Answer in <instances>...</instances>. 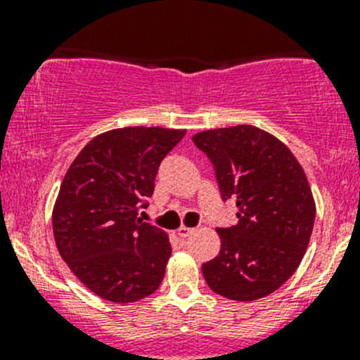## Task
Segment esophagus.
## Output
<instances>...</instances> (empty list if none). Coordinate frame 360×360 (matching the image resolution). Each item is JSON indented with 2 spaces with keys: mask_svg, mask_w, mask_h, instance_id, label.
Listing matches in <instances>:
<instances>
[{
  "mask_svg": "<svg viewBox=\"0 0 360 360\" xmlns=\"http://www.w3.org/2000/svg\"><path fill=\"white\" fill-rule=\"evenodd\" d=\"M193 228H188V226H181L179 230H177V235H179L181 238H186V237H190L191 233H193Z\"/></svg>",
  "mask_w": 360,
  "mask_h": 360,
  "instance_id": "esophagus-1",
  "label": "esophagus"
}]
</instances>
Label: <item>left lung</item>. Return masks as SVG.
Wrapping results in <instances>:
<instances>
[{"label":"left lung","instance_id":"8db88e82","mask_svg":"<svg viewBox=\"0 0 360 360\" xmlns=\"http://www.w3.org/2000/svg\"><path fill=\"white\" fill-rule=\"evenodd\" d=\"M193 143L207 155L224 202L238 223L217 228L221 249L202 264L207 285L235 301L277 291L300 266L310 242L315 203L303 169L285 144L252 125L203 130Z\"/></svg>","mask_w":360,"mask_h":360}]
</instances>
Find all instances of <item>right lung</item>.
I'll list each match as a JSON object with an SVG mask.
<instances>
[{
	"mask_svg": "<svg viewBox=\"0 0 360 360\" xmlns=\"http://www.w3.org/2000/svg\"><path fill=\"white\" fill-rule=\"evenodd\" d=\"M186 130L125 127L94 137L60 184L53 237L72 274L97 296L132 303L165 275L167 233L139 217L153 195L162 160Z\"/></svg>",
	"mask_w": 360,
	"mask_h": 360,
	"instance_id": "obj_1",
	"label": "right lung"
}]
</instances>
